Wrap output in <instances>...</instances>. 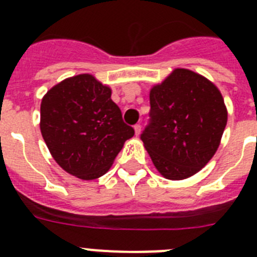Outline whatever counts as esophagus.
Masks as SVG:
<instances>
[{
  "label": "esophagus",
  "mask_w": 257,
  "mask_h": 257,
  "mask_svg": "<svg viewBox=\"0 0 257 257\" xmlns=\"http://www.w3.org/2000/svg\"><path fill=\"white\" fill-rule=\"evenodd\" d=\"M134 130H135L136 135H139L140 131H142V124H140V123H136L135 126H134Z\"/></svg>",
  "instance_id": "34e87169"
}]
</instances>
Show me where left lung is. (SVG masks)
<instances>
[{
    "label": "left lung",
    "instance_id": "8db88e82",
    "mask_svg": "<svg viewBox=\"0 0 257 257\" xmlns=\"http://www.w3.org/2000/svg\"><path fill=\"white\" fill-rule=\"evenodd\" d=\"M143 143L156 169L170 180L197 174L217 151L228 112L219 88L189 69H175L149 94Z\"/></svg>",
    "mask_w": 257,
    "mask_h": 257
}]
</instances>
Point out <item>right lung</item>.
Segmentation results:
<instances>
[{
  "label": "right lung",
  "instance_id": "add662e5",
  "mask_svg": "<svg viewBox=\"0 0 257 257\" xmlns=\"http://www.w3.org/2000/svg\"><path fill=\"white\" fill-rule=\"evenodd\" d=\"M112 90L91 74L50 88L41 103V134L61 169L83 180L103 176L135 131L110 99Z\"/></svg>",
  "mask_w": 257,
  "mask_h": 257
}]
</instances>
